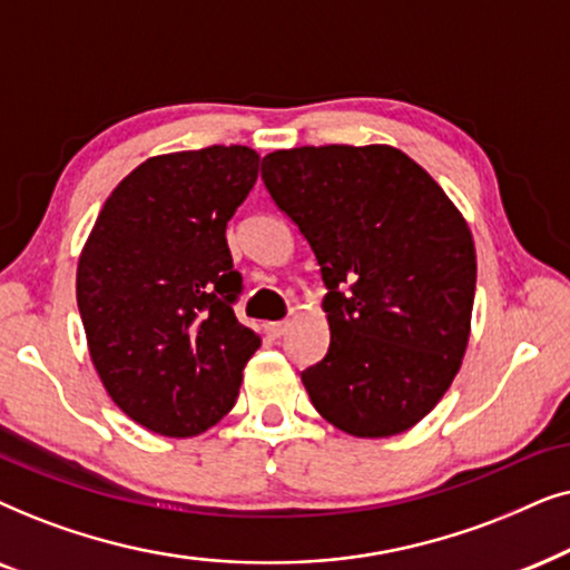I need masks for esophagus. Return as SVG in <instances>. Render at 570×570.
Returning a JSON list of instances; mask_svg holds the SVG:
<instances>
[{
	"instance_id": "34e87169",
	"label": "esophagus",
	"mask_w": 570,
	"mask_h": 570,
	"mask_svg": "<svg viewBox=\"0 0 570 570\" xmlns=\"http://www.w3.org/2000/svg\"><path fill=\"white\" fill-rule=\"evenodd\" d=\"M289 331V321H278V323H265V333H268L271 338H281L284 333Z\"/></svg>"
}]
</instances>
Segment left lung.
Listing matches in <instances>:
<instances>
[{
  "label": "left lung",
  "instance_id": "obj_1",
  "mask_svg": "<svg viewBox=\"0 0 570 570\" xmlns=\"http://www.w3.org/2000/svg\"><path fill=\"white\" fill-rule=\"evenodd\" d=\"M263 181L328 289V354L302 373L317 414L354 438L414 428L451 389L472 333L466 218L414 158L381 142L273 150Z\"/></svg>",
  "mask_w": 570,
  "mask_h": 570
}]
</instances>
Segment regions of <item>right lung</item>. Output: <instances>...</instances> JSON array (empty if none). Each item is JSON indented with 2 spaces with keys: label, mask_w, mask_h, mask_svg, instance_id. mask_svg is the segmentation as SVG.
I'll return each mask as SVG.
<instances>
[{
  "label": "right lung",
  "mask_w": 570,
  "mask_h": 570,
  "mask_svg": "<svg viewBox=\"0 0 570 570\" xmlns=\"http://www.w3.org/2000/svg\"><path fill=\"white\" fill-rule=\"evenodd\" d=\"M245 146L150 156L106 197L78 261L90 362L121 412L193 438L232 412L261 336L234 315L226 224L253 189Z\"/></svg>",
  "instance_id": "1"
}]
</instances>
